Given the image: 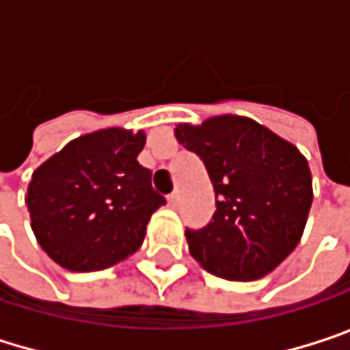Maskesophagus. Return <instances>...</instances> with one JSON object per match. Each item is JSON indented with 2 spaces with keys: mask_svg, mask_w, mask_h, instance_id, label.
Listing matches in <instances>:
<instances>
[{
  "mask_svg": "<svg viewBox=\"0 0 350 350\" xmlns=\"http://www.w3.org/2000/svg\"><path fill=\"white\" fill-rule=\"evenodd\" d=\"M178 200H180L178 192H172V194L168 196V206H172V208H176V206H178Z\"/></svg>",
  "mask_w": 350,
  "mask_h": 350,
  "instance_id": "esophagus-1",
  "label": "esophagus"
}]
</instances>
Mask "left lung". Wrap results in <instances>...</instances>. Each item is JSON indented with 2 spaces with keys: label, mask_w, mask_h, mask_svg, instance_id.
<instances>
[{
  "label": "left lung",
  "mask_w": 350,
  "mask_h": 350,
  "mask_svg": "<svg viewBox=\"0 0 350 350\" xmlns=\"http://www.w3.org/2000/svg\"><path fill=\"white\" fill-rule=\"evenodd\" d=\"M215 188V215L186 229L190 255L211 273L251 282L275 269L298 245L312 206V178L296 146L237 115L178 125Z\"/></svg>",
  "instance_id": "left-lung-1"
}]
</instances>
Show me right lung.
<instances>
[{
  "mask_svg": "<svg viewBox=\"0 0 350 350\" xmlns=\"http://www.w3.org/2000/svg\"><path fill=\"white\" fill-rule=\"evenodd\" d=\"M146 133L103 129L46 160L28 186L40 247L70 271H99L135 253L150 217L166 204L137 162Z\"/></svg>",
  "mask_w": 350,
  "mask_h": 350,
  "instance_id": "obj_1",
  "label": "right lung"
}]
</instances>
